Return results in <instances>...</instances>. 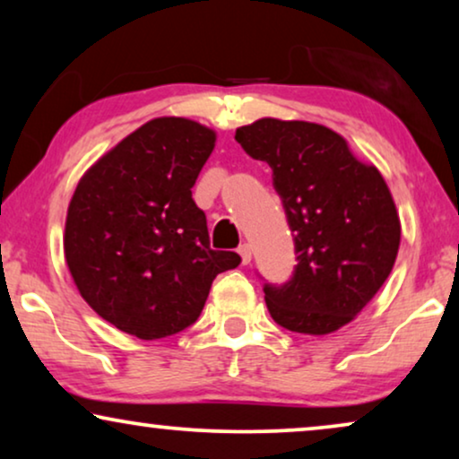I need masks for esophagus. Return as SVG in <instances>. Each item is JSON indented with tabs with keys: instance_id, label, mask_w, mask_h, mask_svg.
<instances>
[{
	"instance_id": "1",
	"label": "esophagus",
	"mask_w": 459,
	"mask_h": 459,
	"mask_svg": "<svg viewBox=\"0 0 459 459\" xmlns=\"http://www.w3.org/2000/svg\"><path fill=\"white\" fill-rule=\"evenodd\" d=\"M238 253H240L244 265H248V263L253 261V250H250L248 244H240V248H238Z\"/></svg>"
}]
</instances>
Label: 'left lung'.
Returning <instances> with one entry per match:
<instances>
[{
	"instance_id": "8db88e82",
	"label": "left lung",
	"mask_w": 459,
	"mask_h": 459,
	"mask_svg": "<svg viewBox=\"0 0 459 459\" xmlns=\"http://www.w3.org/2000/svg\"><path fill=\"white\" fill-rule=\"evenodd\" d=\"M236 142L273 171L294 231L297 269L265 303L281 328L325 336L353 322L393 272L401 221L393 194L334 129L263 117L236 129Z\"/></svg>"
}]
</instances>
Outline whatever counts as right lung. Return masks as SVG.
<instances>
[{
	"label": "right lung",
	"mask_w": 459,
	"mask_h": 459,
	"mask_svg": "<svg viewBox=\"0 0 459 459\" xmlns=\"http://www.w3.org/2000/svg\"><path fill=\"white\" fill-rule=\"evenodd\" d=\"M215 142L192 118H152L100 156L68 203L65 259L74 286L100 317L142 341L196 322L217 273L242 261L211 248L192 200Z\"/></svg>",
	"instance_id": "1"
}]
</instances>
